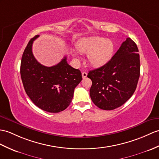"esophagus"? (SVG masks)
Returning a JSON list of instances; mask_svg holds the SVG:
<instances>
[{"instance_id":"esophagus-1","label":"esophagus","mask_w":159,"mask_h":159,"mask_svg":"<svg viewBox=\"0 0 159 159\" xmlns=\"http://www.w3.org/2000/svg\"><path fill=\"white\" fill-rule=\"evenodd\" d=\"M87 76V72H83L82 73V76H83V79L86 78Z\"/></svg>"}]
</instances>
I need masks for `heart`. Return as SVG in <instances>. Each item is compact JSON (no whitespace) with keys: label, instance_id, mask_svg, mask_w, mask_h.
Listing matches in <instances>:
<instances>
[{"label":"heart","instance_id":"heart-1","mask_svg":"<svg viewBox=\"0 0 159 159\" xmlns=\"http://www.w3.org/2000/svg\"><path fill=\"white\" fill-rule=\"evenodd\" d=\"M75 46L80 53L87 54L89 64L96 68L108 64L111 60L114 51V45L112 40L99 36L82 39L76 42ZM73 55L76 60L80 58L75 52H73Z\"/></svg>","mask_w":159,"mask_h":159}]
</instances>
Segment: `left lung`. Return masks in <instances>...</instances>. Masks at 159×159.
Returning a JSON list of instances; mask_svg holds the SVG:
<instances>
[{"mask_svg": "<svg viewBox=\"0 0 159 159\" xmlns=\"http://www.w3.org/2000/svg\"><path fill=\"white\" fill-rule=\"evenodd\" d=\"M138 51L134 40L127 38L108 64L88 73L92 80L90 97L98 108H119L134 94L140 74Z\"/></svg>", "mask_w": 159, "mask_h": 159, "instance_id": "left-lung-1", "label": "left lung"}]
</instances>
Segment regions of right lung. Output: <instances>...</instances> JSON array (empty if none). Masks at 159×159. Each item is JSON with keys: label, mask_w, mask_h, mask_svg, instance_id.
<instances>
[{"label": "right lung", "mask_w": 159, "mask_h": 159, "mask_svg": "<svg viewBox=\"0 0 159 159\" xmlns=\"http://www.w3.org/2000/svg\"><path fill=\"white\" fill-rule=\"evenodd\" d=\"M30 39L21 57L20 74L25 93L34 104L46 112L57 113L70 105L75 87L82 80L78 69L71 67L66 56L51 67L40 64L32 53Z\"/></svg>", "instance_id": "obj_1"}]
</instances>
